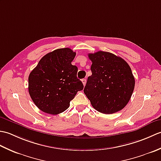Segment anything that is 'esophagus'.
Listing matches in <instances>:
<instances>
[{"instance_id": "1", "label": "esophagus", "mask_w": 161, "mask_h": 161, "mask_svg": "<svg viewBox=\"0 0 161 161\" xmlns=\"http://www.w3.org/2000/svg\"><path fill=\"white\" fill-rule=\"evenodd\" d=\"M81 81H82L84 86H85V85H86V79H83V80H81Z\"/></svg>"}]
</instances>
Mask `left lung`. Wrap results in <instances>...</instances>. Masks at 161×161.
I'll return each instance as SVG.
<instances>
[{
	"instance_id": "1",
	"label": "left lung",
	"mask_w": 161,
	"mask_h": 161,
	"mask_svg": "<svg viewBox=\"0 0 161 161\" xmlns=\"http://www.w3.org/2000/svg\"><path fill=\"white\" fill-rule=\"evenodd\" d=\"M92 75L84 92L97 111L111 114L127 104L135 86V79L129 64L122 58L108 52L88 54Z\"/></svg>"
}]
</instances>
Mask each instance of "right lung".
Masks as SVG:
<instances>
[{"label": "right lung", "mask_w": 161, "mask_h": 161, "mask_svg": "<svg viewBox=\"0 0 161 161\" xmlns=\"http://www.w3.org/2000/svg\"><path fill=\"white\" fill-rule=\"evenodd\" d=\"M76 55L68 47L47 53L39 61L28 77L30 97L41 111L57 115L69 107L70 102L82 82L77 79L78 68L71 62Z\"/></svg>", "instance_id": "add662e5"}]
</instances>
